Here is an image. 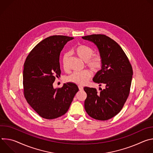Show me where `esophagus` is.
<instances>
[{
	"mask_svg": "<svg viewBox=\"0 0 153 153\" xmlns=\"http://www.w3.org/2000/svg\"><path fill=\"white\" fill-rule=\"evenodd\" d=\"M78 87H79V90L80 91H82V90H83V86H79Z\"/></svg>",
	"mask_w": 153,
	"mask_h": 153,
	"instance_id": "obj_1",
	"label": "esophagus"
}]
</instances>
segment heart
Returning <instances> with one entry per match:
<instances>
[{"label":"heart","instance_id":"heart-1","mask_svg":"<svg viewBox=\"0 0 153 153\" xmlns=\"http://www.w3.org/2000/svg\"><path fill=\"white\" fill-rule=\"evenodd\" d=\"M75 53L83 61L86 62V66L94 73H98L102 68L103 59L100 54H94V50L90 47L85 45H80L75 49ZM70 54L65 53L63 57L64 68H66L67 63ZM92 76L90 71H84L81 73H73L67 78L69 82L77 85H83L88 82Z\"/></svg>","mask_w":153,"mask_h":153}]
</instances>
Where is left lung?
<instances>
[{"label":"left lung","instance_id":"obj_1","mask_svg":"<svg viewBox=\"0 0 153 153\" xmlns=\"http://www.w3.org/2000/svg\"><path fill=\"white\" fill-rule=\"evenodd\" d=\"M82 39L93 42L103 59L102 69L93 81L105 88L85 87L87 94L85 111L90 117L106 120L116 116L122 109L129 96L133 77V68L128 58L118 43L104 34H92Z\"/></svg>","mask_w":153,"mask_h":153}]
</instances>
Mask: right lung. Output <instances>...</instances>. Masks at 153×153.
Instances as JSON below:
<instances>
[{
	"label": "right lung",
	"mask_w": 153,
	"mask_h": 153,
	"mask_svg": "<svg viewBox=\"0 0 153 153\" xmlns=\"http://www.w3.org/2000/svg\"><path fill=\"white\" fill-rule=\"evenodd\" d=\"M73 37L56 35L43 39L31 51L24 65V94L33 110L42 118L53 119L67 112L79 91L73 83L54 89L56 77L60 76V53Z\"/></svg>",
	"instance_id": "add662e5"
}]
</instances>
